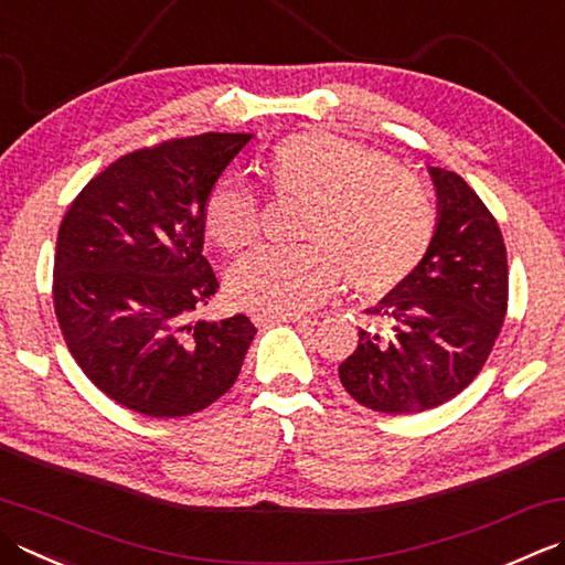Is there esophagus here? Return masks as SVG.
<instances>
[{
    "instance_id": "34e87169",
    "label": "esophagus",
    "mask_w": 565,
    "mask_h": 565,
    "mask_svg": "<svg viewBox=\"0 0 565 565\" xmlns=\"http://www.w3.org/2000/svg\"><path fill=\"white\" fill-rule=\"evenodd\" d=\"M254 326H271V323H296V326H313L311 318L306 316H271V313H252Z\"/></svg>"
}]
</instances>
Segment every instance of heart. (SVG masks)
I'll use <instances>...</instances> for the list:
<instances>
[{
  "instance_id": "1",
  "label": "heart",
  "mask_w": 565,
  "mask_h": 565,
  "mask_svg": "<svg viewBox=\"0 0 565 565\" xmlns=\"http://www.w3.org/2000/svg\"><path fill=\"white\" fill-rule=\"evenodd\" d=\"M274 198L301 201L303 245L257 247L232 264L227 294L239 308L271 316L311 311L348 274L358 294L377 296L412 274L434 237V205L416 175L382 153L323 131L286 137L262 163ZM203 227L223 249L259 232L252 188L223 175L203 203Z\"/></svg>"
}]
</instances>
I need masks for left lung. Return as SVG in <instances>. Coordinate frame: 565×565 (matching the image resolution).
<instances>
[{"mask_svg":"<svg viewBox=\"0 0 565 565\" xmlns=\"http://www.w3.org/2000/svg\"><path fill=\"white\" fill-rule=\"evenodd\" d=\"M438 223L418 267L367 308L340 382L382 414H418L458 396L488 362L507 316V249L500 225L458 173L428 166Z\"/></svg>","mask_w":565,"mask_h":565,"instance_id":"obj_1","label":"left lung"}]
</instances>
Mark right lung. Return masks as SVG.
Masks as SVG:
<instances>
[{"label": "right lung", "instance_id": "1", "mask_svg": "<svg viewBox=\"0 0 565 565\" xmlns=\"http://www.w3.org/2000/svg\"><path fill=\"white\" fill-rule=\"evenodd\" d=\"M249 139L205 131L125 153L63 217L55 318L85 377L131 412H203L237 380L252 320L191 316L220 289L203 257L205 195Z\"/></svg>", "mask_w": 565, "mask_h": 565}]
</instances>
